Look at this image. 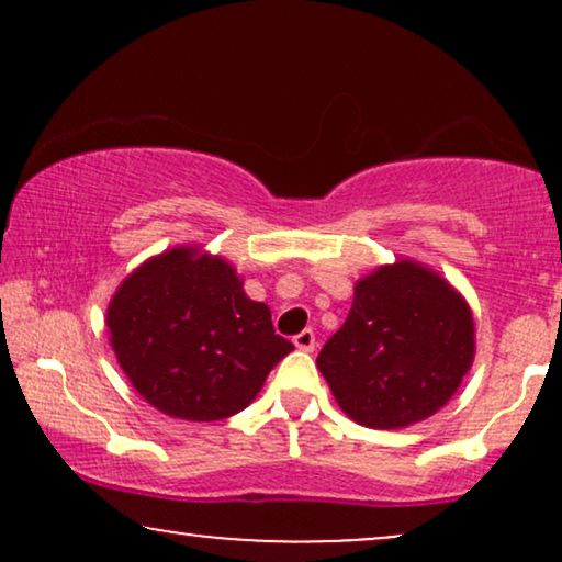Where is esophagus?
Segmentation results:
<instances>
[{
  "label": "esophagus",
  "instance_id": "1",
  "mask_svg": "<svg viewBox=\"0 0 562 562\" xmlns=\"http://www.w3.org/2000/svg\"><path fill=\"white\" fill-rule=\"evenodd\" d=\"M294 345H296L299 350L312 352V350H314V345H317V340H314V333H312V329H302V333H299V335L294 337Z\"/></svg>",
  "mask_w": 562,
  "mask_h": 562
}]
</instances>
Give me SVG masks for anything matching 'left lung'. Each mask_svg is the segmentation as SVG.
Instances as JSON below:
<instances>
[{
	"instance_id": "8db88e82",
	"label": "left lung",
	"mask_w": 562,
	"mask_h": 562,
	"mask_svg": "<svg viewBox=\"0 0 562 562\" xmlns=\"http://www.w3.org/2000/svg\"><path fill=\"white\" fill-rule=\"evenodd\" d=\"M473 314L440 276L412 260L356 283L345 325L317 368L358 425L398 429L432 417L473 363Z\"/></svg>"
}]
</instances>
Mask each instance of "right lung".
Segmentation results:
<instances>
[{
  "label": "right lung",
  "instance_id": "obj_1",
  "mask_svg": "<svg viewBox=\"0 0 562 562\" xmlns=\"http://www.w3.org/2000/svg\"><path fill=\"white\" fill-rule=\"evenodd\" d=\"M110 342L145 402L168 417L217 422L243 412L294 350L271 310L245 296L222 258L176 248L130 273L106 310Z\"/></svg>",
  "mask_w": 562,
  "mask_h": 562
}]
</instances>
